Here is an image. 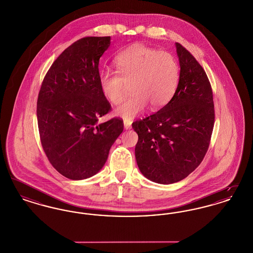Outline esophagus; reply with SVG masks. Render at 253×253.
<instances>
[{"instance_id": "1", "label": "esophagus", "mask_w": 253, "mask_h": 253, "mask_svg": "<svg viewBox=\"0 0 253 253\" xmlns=\"http://www.w3.org/2000/svg\"><path fill=\"white\" fill-rule=\"evenodd\" d=\"M124 128L126 129V130H128V129H131V121H124Z\"/></svg>"}]
</instances>
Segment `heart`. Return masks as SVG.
<instances>
[{"instance_id": "heart-1", "label": "heart", "mask_w": 253, "mask_h": 253, "mask_svg": "<svg viewBox=\"0 0 253 253\" xmlns=\"http://www.w3.org/2000/svg\"><path fill=\"white\" fill-rule=\"evenodd\" d=\"M117 71L99 73L98 84L103 96L114 105L125 96L126 84L132 95L116 114L130 121L148 104L152 109L165 106L173 96L179 81V65L168 52L138 44L127 49L115 59Z\"/></svg>"}]
</instances>
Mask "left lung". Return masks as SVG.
I'll return each mask as SVG.
<instances>
[{
  "mask_svg": "<svg viewBox=\"0 0 253 253\" xmlns=\"http://www.w3.org/2000/svg\"><path fill=\"white\" fill-rule=\"evenodd\" d=\"M179 82L171 99L157 113L132 124L138 134L135 159L146 178L172 184L202 162L213 124L212 90L203 67L176 42Z\"/></svg>",
  "mask_w": 253,
  "mask_h": 253,
  "instance_id": "left-lung-1",
  "label": "left lung"
}]
</instances>
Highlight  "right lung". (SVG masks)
<instances>
[{
  "label": "right lung",
  "instance_id": "add662e5",
  "mask_svg": "<svg viewBox=\"0 0 253 253\" xmlns=\"http://www.w3.org/2000/svg\"><path fill=\"white\" fill-rule=\"evenodd\" d=\"M110 37H85L65 49L46 73L37 101L42 149L51 165L72 180L89 178L104 166L123 131V121L99 123L111 110L98 84V63Z\"/></svg>",
  "mask_w": 253,
  "mask_h": 253
}]
</instances>
